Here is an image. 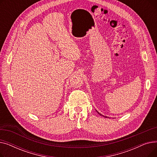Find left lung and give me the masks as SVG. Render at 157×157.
<instances>
[{"mask_svg": "<svg viewBox=\"0 0 157 157\" xmlns=\"http://www.w3.org/2000/svg\"><path fill=\"white\" fill-rule=\"evenodd\" d=\"M97 113H98V114H100V115H101V116H103V115H102V114H101V113H98V111H97ZM103 117H104V116H103ZM106 117V118H107V117Z\"/></svg>", "mask_w": 157, "mask_h": 157, "instance_id": "8db88e82", "label": "left lung"}]
</instances>
